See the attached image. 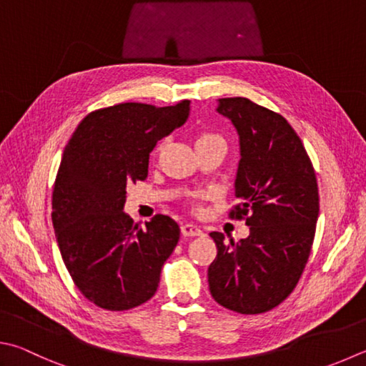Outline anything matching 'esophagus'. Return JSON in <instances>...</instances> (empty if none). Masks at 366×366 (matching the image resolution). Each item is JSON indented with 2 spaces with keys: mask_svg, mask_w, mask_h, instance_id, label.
Masks as SVG:
<instances>
[{
  "mask_svg": "<svg viewBox=\"0 0 366 366\" xmlns=\"http://www.w3.org/2000/svg\"><path fill=\"white\" fill-rule=\"evenodd\" d=\"M181 230H182L184 237H200V235H203V230L195 224H184Z\"/></svg>",
  "mask_w": 366,
  "mask_h": 366,
  "instance_id": "obj_1",
  "label": "esophagus"
}]
</instances>
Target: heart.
I'll use <instances>...</instances> for the list:
<instances>
[{"label":"heart","mask_w":366,"mask_h":366,"mask_svg":"<svg viewBox=\"0 0 366 366\" xmlns=\"http://www.w3.org/2000/svg\"><path fill=\"white\" fill-rule=\"evenodd\" d=\"M214 137H219V136H216V134H209V132H204V134H202L200 137H198V141H206V139H214ZM198 141H197V142H198ZM160 149H162V147H158V149H157V152L160 150ZM200 197H206V194H202Z\"/></svg>","instance_id":"heart-1"}]
</instances>
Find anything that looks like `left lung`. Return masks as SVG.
<instances>
[{"mask_svg": "<svg viewBox=\"0 0 366 366\" xmlns=\"http://www.w3.org/2000/svg\"><path fill=\"white\" fill-rule=\"evenodd\" d=\"M217 112L240 136V203L229 217L243 219L249 237L225 243L219 232L209 234L217 248L209 291L225 309L264 314L293 293L307 264L320 204L315 169L297 132L277 112L247 97L219 99Z\"/></svg>", "mask_w": 366, "mask_h": 366, "instance_id": "left-lung-1", "label": "left lung"}]
</instances>
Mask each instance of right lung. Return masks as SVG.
Segmentation results:
<instances>
[{"mask_svg":"<svg viewBox=\"0 0 366 366\" xmlns=\"http://www.w3.org/2000/svg\"><path fill=\"white\" fill-rule=\"evenodd\" d=\"M190 101L169 107L124 102L86 115L73 131L52 190L59 249L81 295L105 310L147 302L181 235L174 219L141 225L123 211L126 185L144 181L158 141L189 118Z\"/></svg>","mask_w":366,"mask_h":366,"instance_id":"add662e5","label":"right lung"}]
</instances>
